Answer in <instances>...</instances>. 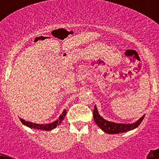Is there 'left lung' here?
Instances as JSON below:
<instances>
[{"mask_svg": "<svg viewBox=\"0 0 159 159\" xmlns=\"http://www.w3.org/2000/svg\"><path fill=\"white\" fill-rule=\"evenodd\" d=\"M93 117H94V120L96 124L105 133H108V134H118V133L126 132V131H129L130 130L134 129L135 128H137L141 124V122L143 121L145 115H143L140 119L138 120L135 123H133V124H118V123L110 122V121H106L103 118H102L99 115L96 106H94V111H93Z\"/></svg>", "mask_w": 159, "mask_h": 159, "instance_id": "obj_1", "label": "left lung"}]
</instances>
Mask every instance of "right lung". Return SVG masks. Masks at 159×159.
I'll list each match as a JSON object with an SVG mask.
<instances>
[{
	"instance_id": "right-lung-1",
	"label": "right lung",
	"mask_w": 159,
	"mask_h": 159,
	"mask_svg": "<svg viewBox=\"0 0 159 159\" xmlns=\"http://www.w3.org/2000/svg\"><path fill=\"white\" fill-rule=\"evenodd\" d=\"M66 112H67L66 110L65 109L64 110L61 115L60 117H59L58 120H57V121L51 123V124L39 125V124H36V123L30 122V121H25V120L21 119V118H20V121H21L22 124L25 125H26V126H28V127L31 128V129H41V130H44V131H50V130L55 129L57 125H59L61 124V121L65 119V115H66Z\"/></svg>"
}]
</instances>
